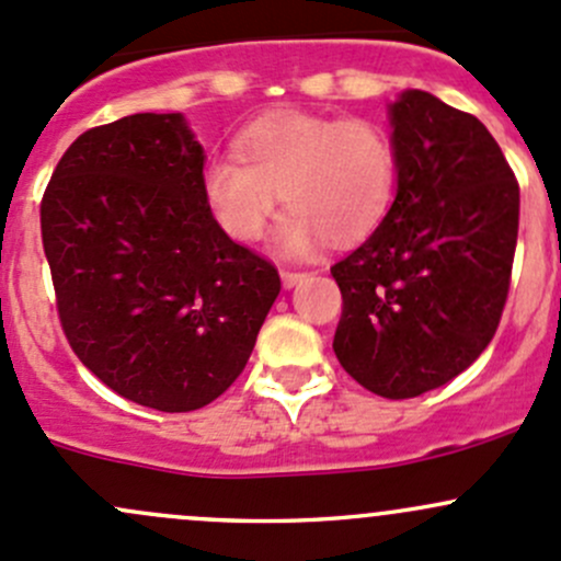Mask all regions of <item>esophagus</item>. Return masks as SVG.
I'll return each mask as SVG.
<instances>
[{"instance_id": "1", "label": "esophagus", "mask_w": 561, "mask_h": 561, "mask_svg": "<svg viewBox=\"0 0 561 561\" xmlns=\"http://www.w3.org/2000/svg\"><path fill=\"white\" fill-rule=\"evenodd\" d=\"M300 279H306V271H293V268H282V282H285V287H296Z\"/></svg>"}]
</instances>
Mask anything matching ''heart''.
I'll list each match as a JSON object with an SVG mask.
<instances>
[{
	"label": "heart",
	"instance_id": "obj_1",
	"mask_svg": "<svg viewBox=\"0 0 561 561\" xmlns=\"http://www.w3.org/2000/svg\"><path fill=\"white\" fill-rule=\"evenodd\" d=\"M239 156L206 161L202 187L211 217L236 241L261 239L285 193L282 241L311 252L325 236L352 244L381 226L398 191V150L368 117L285 110L241 131Z\"/></svg>",
	"mask_w": 561,
	"mask_h": 561
}]
</instances>
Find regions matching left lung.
<instances>
[{"label":"left lung","mask_w":561,"mask_h":561,"mask_svg":"<svg viewBox=\"0 0 561 561\" xmlns=\"http://www.w3.org/2000/svg\"><path fill=\"white\" fill-rule=\"evenodd\" d=\"M398 193L355 252L330 265L341 290L333 352L389 400L462 374L492 341L511 290L518 182L479 117L427 91L389 107Z\"/></svg>","instance_id":"1"}]
</instances>
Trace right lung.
I'll return each instance as SVG.
<instances>
[{
    "label": "right lung",
    "mask_w": 561,
    "mask_h": 561,
    "mask_svg": "<svg viewBox=\"0 0 561 561\" xmlns=\"http://www.w3.org/2000/svg\"><path fill=\"white\" fill-rule=\"evenodd\" d=\"M202 176L182 115L139 112L80 134L39 204L72 352L112 392L169 414L239 379L282 287L217 226Z\"/></svg>",
    "instance_id": "add662e5"
}]
</instances>
